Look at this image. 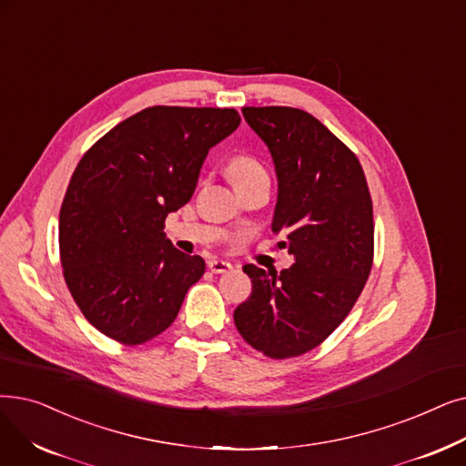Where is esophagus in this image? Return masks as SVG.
Segmentation results:
<instances>
[{"label": "esophagus", "mask_w": 466, "mask_h": 466, "mask_svg": "<svg viewBox=\"0 0 466 466\" xmlns=\"http://www.w3.org/2000/svg\"><path fill=\"white\" fill-rule=\"evenodd\" d=\"M209 270L215 274H225L228 270H232V265L227 260H220V258H213L209 260Z\"/></svg>", "instance_id": "obj_1"}]
</instances>
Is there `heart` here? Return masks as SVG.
Wrapping results in <instances>:
<instances>
[{"label":"heart","mask_w":466,"mask_h":466,"mask_svg":"<svg viewBox=\"0 0 466 466\" xmlns=\"http://www.w3.org/2000/svg\"><path fill=\"white\" fill-rule=\"evenodd\" d=\"M258 173H265V169L260 167V164L257 159L249 157V156H236L230 159L228 164V177L232 178V183H241V180L251 178Z\"/></svg>","instance_id":"b5f03b06"}]
</instances>
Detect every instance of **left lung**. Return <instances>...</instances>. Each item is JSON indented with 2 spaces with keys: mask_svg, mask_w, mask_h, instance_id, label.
I'll return each instance as SVG.
<instances>
[{
  "mask_svg": "<svg viewBox=\"0 0 466 466\" xmlns=\"http://www.w3.org/2000/svg\"><path fill=\"white\" fill-rule=\"evenodd\" d=\"M268 147L278 178L272 232L295 262L246 265L253 289L234 323L253 349L281 360L316 349L347 318L370 278L373 206L358 157L305 110L241 108Z\"/></svg>",
  "mask_w": 466,
  "mask_h": 466,
  "instance_id": "1",
  "label": "left lung"
}]
</instances>
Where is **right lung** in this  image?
<instances>
[{
    "label": "right lung",
    "instance_id": "add662e5",
    "mask_svg": "<svg viewBox=\"0 0 466 466\" xmlns=\"http://www.w3.org/2000/svg\"><path fill=\"white\" fill-rule=\"evenodd\" d=\"M234 108H145L87 150L58 217L66 286L91 326L140 345L167 329L206 260L173 248L166 217L188 204Z\"/></svg>",
    "mask_w": 466,
    "mask_h": 466
}]
</instances>
